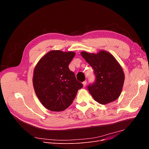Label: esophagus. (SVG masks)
Wrapping results in <instances>:
<instances>
[{
  "instance_id": "obj_1",
  "label": "esophagus",
  "mask_w": 149,
  "mask_h": 149,
  "mask_svg": "<svg viewBox=\"0 0 149 149\" xmlns=\"http://www.w3.org/2000/svg\"><path fill=\"white\" fill-rule=\"evenodd\" d=\"M82 84H83L84 87H86V85H87V81H84L82 82Z\"/></svg>"
}]
</instances>
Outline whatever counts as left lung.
I'll return each mask as SVG.
<instances>
[{
  "label": "left lung",
  "mask_w": 149,
  "mask_h": 149,
  "mask_svg": "<svg viewBox=\"0 0 149 149\" xmlns=\"http://www.w3.org/2000/svg\"><path fill=\"white\" fill-rule=\"evenodd\" d=\"M82 56L94 70L95 81L87 88L98 103L106 104L117 100L121 94L124 74L116 58L101 50L97 54L81 52Z\"/></svg>",
  "instance_id": "1"
}]
</instances>
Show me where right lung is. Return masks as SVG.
Instances as JSON below:
<instances>
[{
  "mask_svg": "<svg viewBox=\"0 0 149 149\" xmlns=\"http://www.w3.org/2000/svg\"><path fill=\"white\" fill-rule=\"evenodd\" d=\"M75 55L74 52L51 51L39 61L34 69L32 81L35 93L49 110L67 109L83 87L68 67Z\"/></svg>",
  "mask_w": 149,
  "mask_h": 149,
  "instance_id": "add662e5",
  "label": "right lung"
}]
</instances>
